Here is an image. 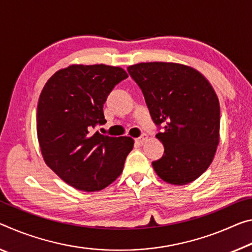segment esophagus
<instances>
[{
  "mask_svg": "<svg viewBox=\"0 0 252 252\" xmlns=\"http://www.w3.org/2000/svg\"><path fill=\"white\" fill-rule=\"evenodd\" d=\"M147 138H148V136H147L146 134H143V135L141 136V137H138L137 139H136V142L139 143V144H143L144 142L147 141Z\"/></svg>",
  "mask_w": 252,
  "mask_h": 252,
  "instance_id": "1",
  "label": "esophagus"
}]
</instances>
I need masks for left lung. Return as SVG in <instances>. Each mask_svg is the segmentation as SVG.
I'll return each instance as SVG.
<instances>
[{"label":"left lung","instance_id":"8db88e82","mask_svg":"<svg viewBox=\"0 0 252 252\" xmlns=\"http://www.w3.org/2000/svg\"><path fill=\"white\" fill-rule=\"evenodd\" d=\"M128 73L142 89L151 117L164 125L156 135L162 158L152 163L160 179L174 185L191 183L208 170L220 138V105L202 73L174 63H142Z\"/></svg>","mask_w":252,"mask_h":252}]
</instances>
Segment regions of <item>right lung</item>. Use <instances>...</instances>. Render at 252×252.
Wrapping results in <instances>:
<instances>
[{
	"mask_svg": "<svg viewBox=\"0 0 252 252\" xmlns=\"http://www.w3.org/2000/svg\"><path fill=\"white\" fill-rule=\"evenodd\" d=\"M127 77L113 65L71 64L44 85L36 110L40 150L45 164L70 187L100 191L122 174L133 138L92 130L106 123L107 96Z\"/></svg>",
	"mask_w": 252,
	"mask_h": 252,
	"instance_id": "add662e5",
	"label": "right lung"
}]
</instances>
